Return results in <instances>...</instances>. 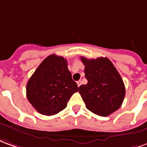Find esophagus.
I'll return each mask as SVG.
<instances>
[{
    "label": "esophagus",
    "mask_w": 147,
    "mask_h": 147,
    "mask_svg": "<svg viewBox=\"0 0 147 147\" xmlns=\"http://www.w3.org/2000/svg\"><path fill=\"white\" fill-rule=\"evenodd\" d=\"M77 84H78V86L80 87L81 85V81H78V82H77Z\"/></svg>",
    "instance_id": "obj_1"
}]
</instances>
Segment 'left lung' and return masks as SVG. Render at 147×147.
<instances>
[{"mask_svg":"<svg viewBox=\"0 0 147 147\" xmlns=\"http://www.w3.org/2000/svg\"><path fill=\"white\" fill-rule=\"evenodd\" d=\"M81 59L85 66L88 84L81 85L78 91L87 109L98 116H109L121 107L125 98L121 77L107 58L81 57Z\"/></svg>","mask_w":147,"mask_h":147,"instance_id":"1","label":"left lung"}]
</instances>
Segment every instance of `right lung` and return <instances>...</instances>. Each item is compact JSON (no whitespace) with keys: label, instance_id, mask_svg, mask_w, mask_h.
<instances>
[{"label":"right lung","instance_id":"add662e5","mask_svg":"<svg viewBox=\"0 0 147 147\" xmlns=\"http://www.w3.org/2000/svg\"><path fill=\"white\" fill-rule=\"evenodd\" d=\"M77 83L62 56L51 55L44 59L26 84V97L33 107L43 115L51 116L64 110Z\"/></svg>","mask_w":147,"mask_h":147}]
</instances>
